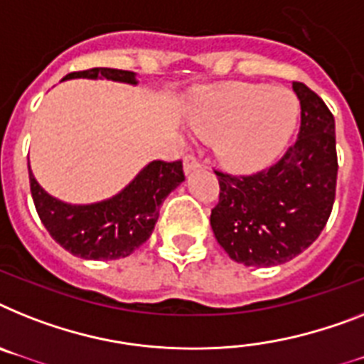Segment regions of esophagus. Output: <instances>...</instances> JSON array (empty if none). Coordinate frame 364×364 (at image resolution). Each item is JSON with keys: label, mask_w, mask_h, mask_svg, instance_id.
Segmentation results:
<instances>
[{"label": "esophagus", "mask_w": 364, "mask_h": 364, "mask_svg": "<svg viewBox=\"0 0 364 364\" xmlns=\"http://www.w3.org/2000/svg\"><path fill=\"white\" fill-rule=\"evenodd\" d=\"M183 166H185V172L191 173V172H194V170H198V168L201 166V163L198 161L196 155L188 154V155H185V163H183Z\"/></svg>", "instance_id": "obj_1"}]
</instances>
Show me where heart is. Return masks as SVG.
Listing matches in <instances>:
<instances>
[{"label": "heart", "mask_w": 364, "mask_h": 364, "mask_svg": "<svg viewBox=\"0 0 364 364\" xmlns=\"http://www.w3.org/2000/svg\"><path fill=\"white\" fill-rule=\"evenodd\" d=\"M300 120V102L268 85H228L205 90L191 111L198 135L215 140L220 163L250 173L276 163Z\"/></svg>", "instance_id": "b5f03b06"}]
</instances>
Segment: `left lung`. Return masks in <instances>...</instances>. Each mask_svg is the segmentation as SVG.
I'll list each match as a JSON object with an SVG mask.
<instances>
[{
  "mask_svg": "<svg viewBox=\"0 0 364 364\" xmlns=\"http://www.w3.org/2000/svg\"><path fill=\"white\" fill-rule=\"evenodd\" d=\"M292 88L301 125L287 154L253 176L215 172L220 198L210 228L229 257L246 267H276L300 255L318 239L335 201V118L309 87Z\"/></svg>",
  "mask_w": 364,
  "mask_h": 364,
  "instance_id": "1",
  "label": "left lung"
}]
</instances>
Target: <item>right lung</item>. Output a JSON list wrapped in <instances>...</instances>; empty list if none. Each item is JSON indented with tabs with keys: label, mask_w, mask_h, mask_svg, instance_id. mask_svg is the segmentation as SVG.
Listing matches in <instances>:
<instances>
[{
	"label": "right lung",
	"mask_w": 364,
	"mask_h": 364,
	"mask_svg": "<svg viewBox=\"0 0 364 364\" xmlns=\"http://www.w3.org/2000/svg\"><path fill=\"white\" fill-rule=\"evenodd\" d=\"M77 77L139 83L135 72L114 68L72 72L64 79ZM183 181L185 173L181 161H151L116 196L88 205H72L48 194L29 168L33 201L44 228L50 231L55 242H59L72 255L90 261L127 257L140 248L157 224L163 201Z\"/></svg>",
	"instance_id": "1"
}]
</instances>
